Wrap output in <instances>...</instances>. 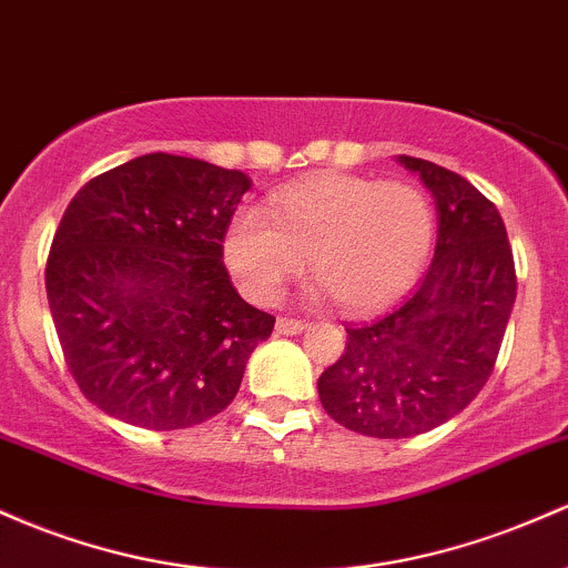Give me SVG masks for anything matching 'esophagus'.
Wrapping results in <instances>:
<instances>
[{
  "label": "esophagus",
  "instance_id": "obj_1",
  "mask_svg": "<svg viewBox=\"0 0 568 568\" xmlns=\"http://www.w3.org/2000/svg\"><path fill=\"white\" fill-rule=\"evenodd\" d=\"M274 328H277V334L294 336V334H302L304 328H307V323L296 321V317H277V323H274Z\"/></svg>",
  "mask_w": 568,
  "mask_h": 568
}]
</instances>
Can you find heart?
Listing matches in <instances>:
<instances>
[{"label": "heart", "instance_id": "heart-1", "mask_svg": "<svg viewBox=\"0 0 568 568\" xmlns=\"http://www.w3.org/2000/svg\"><path fill=\"white\" fill-rule=\"evenodd\" d=\"M434 207L404 180L323 172L274 191L266 215L242 210L223 240L226 264L258 304L313 264L321 288L345 310H375L415 283L434 245Z\"/></svg>", "mask_w": 568, "mask_h": 568}]
</instances>
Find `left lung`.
<instances>
[{
    "mask_svg": "<svg viewBox=\"0 0 568 568\" xmlns=\"http://www.w3.org/2000/svg\"><path fill=\"white\" fill-rule=\"evenodd\" d=\"M432 191L439 229L426 277L372 321L317 379L339 426L407 439L456 417L488 383L515 304V261L496 204L460 174L398 155Z\"/></svg>",
    "mask_w": 568,
    "mask_h": 568,
    "instance_id": "8db88e82",
    "label": "left lung"
}]
</instances>
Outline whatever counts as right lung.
<instances>
[{"label": "right lung", "mask_w": 568, "mask_h": 568, "mask_svg": "<svg viewBox=\"0 0 568 568\" xmlns=\"http://www.w3.org/2000/svg\"><path fill=\"white\" fill-rule=\"evenodd\" d=\"M245 172L148 153L89 180L45 266L74 383L102 413L151 432L199 426L234 402L274 317L223 266Z\"/></svg>", "instance_id": "1"}]
</instances>
